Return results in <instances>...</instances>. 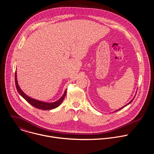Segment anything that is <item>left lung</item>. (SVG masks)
<instances>
[{
  "label": "left lung",
  "mask_w": 154,
  "mask_h": 154,
  "mask_svg": "<svg viewBox=\"0 0 154 154\" xmlns=\"http://www.w3.org/2000/svg\"><path fill=\"white\" fill-rule=\"evenodd\" d=\"M136 94H137V93H136ZM134 98H135V97H134V98H133V99H132V100H131V101H130V102H128V103H127V104H126V105H125V106H123V107H122V108H119V109H118V110H116V111H115V112H117V111H119V110H120V109H122V108H124V107H125V106H127V105H128V104H130V103H131V102H132V101H133V100H134Z\"/></svg>",
  "instance_id": "8db88e82"
}]
</instances>
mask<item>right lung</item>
I'll list each match as a JSON object with an SVG mask.
<instances>
[{"label":"right lung","instance_id":"1","mask_svg":"<svg viewBox=\"0 0 154 154\" xmlns=\"http://www.w3.org/2000/svg\"><path fill=\"white\" fill-rule=\"evenodd\" d=\"M15 85H16V89H17L18 93L27 102H29L30 105H32V106H33L34 107H35L36 108L41 109H45V110H47V109H54V108H57V106H58L61 103L63 100H64V98L66 96V90L63 95L61 96V97L59 100H58L57 101H56L55 102H52V103L45 102H42V101H39V100L32 99V98L29 97L28 96H27L20 88V87H19V86L18 85V83H17L16 72L15 73Z\"/></svg>","mask_w":154,"mask_h":154}]
</instances>
